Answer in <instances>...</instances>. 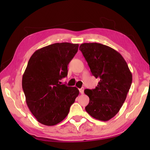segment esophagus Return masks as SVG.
I'll list each match as a JSON object with an SVG mask.
<instances>
[{
    "label": "esophagus",
    "instance_id": "esophagus-1",
    "mask_svg": "<svg viewBox=\"0 0 150 150\" xmlns=\"http://www.w3.org/2000/svg\"><path fill=\"white\" fill-rule=\"evenodd\" d=\"M79 93H80L81 94H83V93H84V88H80V89H79Z\"/></svg>",
    "mask_w": 150,
    "mask_h": 150
}]
</instances>
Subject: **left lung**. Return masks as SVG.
Listing matches in <instances>:
<instances>
[{
  "mask_svg": "<svg viewBox=\"0 0 150 150\" xmlns=\"http://www.w3.org/2000/svg\"><path fill=\"white\" fill-rule=\"evenodd\" d=\"M79 50L96 78L93 89H86L89 98L85 110L94 118L106 121L119 112L132 83V74L121 54L112 48L99 43H84Z\"/></svg>",
  "mask_w": 150,
  "mask_h": 150,
  "instance_id": "1",
  "label": "left lung"
}]
</instances>
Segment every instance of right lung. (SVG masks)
<instances>
[{
  "mask_svg": "<svg viewBox=\"0 0 150 150\" xmlns=\"http://www.w3.org/2000/svg\"><path fill=\"white\" fill-rule=\"evenodd\" d=\"M79 44L55 43L35 51L22 76V89L30 112L40 123L54 126L67 116L79 91L61 84Z\"/></svg>",
  "mask_w": 150,
  "mask_h": 150,
  "instance_id": "right-lung-1",
  "label": "right lung"
}]
</instances>
